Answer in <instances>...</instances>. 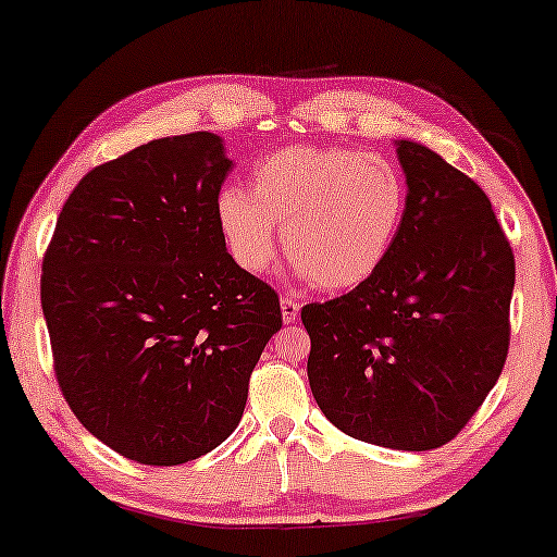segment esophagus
I'll return each mask as SVG.
<instances>
[{"instance_id":"34e87169","label":"esophagus","mask_w":557,"mask_h":557,"mask_svg":"<svg viewBox=\"0 0 557 557\" xmlns=\"http://www.w3.org/2000/svg\"><path fill=\"white\" fill-rule=\"evenodd\" d=\"M280 310H282V320H285V323H295L297 315H300V302H297L295 297L282 295L280 297Z\"/></svg>"}]
</instances>
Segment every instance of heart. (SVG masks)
Returning <instances> with one entry per match:
<instances>
[{"label":"heart","mask_w":557,"mask_h":557,"mask_svg":"<svg viewBox=\"0 0 557 557\" xmlns=\"http://www.w3.org/2000/svg\"><path fill=\"white\" fill-rule=\"evenodd\" d=\"M409 186L388 156L358 148L287 146L252 171L249 191L216 194V224L232 260L268 275L282 245L295 272L323 289L363 285L386 264L401 234Z\"/></svg>","instance_id":"obj_1"}]
</instances>
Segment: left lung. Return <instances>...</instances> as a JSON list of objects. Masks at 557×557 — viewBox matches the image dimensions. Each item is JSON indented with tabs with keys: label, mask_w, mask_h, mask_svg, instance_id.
<instances>
[{
	"label": "left lung",
	"mask_w": 557,
	"mask_h": 557,
	"mask_svg": "<svg viewBox=\"0 0 557 557\" xmlns=\"http://www.w3.org/2000/svg\"><path fill=\"white\" fill-rule=\"evenodd\" d=\"M409 203L394 252L331 302L302 308L308 379L327 421L404 451L457 436L503 373L515 255L472 178L398 138Z\"/></svg>",
	"instance_id": "obj_1"
}]
</instances>
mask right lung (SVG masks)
Segmentation results:
<instances>
[{
	"label": "right lung",
	"mask_w": 557,
	"mask_h": 557,
	"mask_svg": "<svg viewBox=\"0 0 557 557\" xmlns=\"http://www.w3.org/2000/svg\"><path fill=\"white\" fill-rule=\"evenodd\" d=\"M232 166L216 133L148 140L81 178L47 247L40 295L62 396L140 465L216 449L282 327L275 289L237 268L216 224Z\"/></svg>",
	"instance_id": "add662e5"
}]
</instances>
